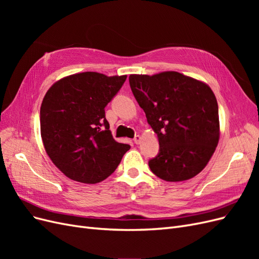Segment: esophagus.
<instances>
[{"mask_svg":"<svg viewBox=\"0 0 259 259\" xmlns=\"http://www.w3.org/2000/svg\"><path fill=\"white\" fill-rule=\"evenodd\" d=\"M140 142H142V137H140L139 135H136V136L134 137V143H135L136 145H138V144H140Z\"/></svg>","mask_w":259,"mask_h":259,"instance_id":"esophagus-1","label":"esophagus"}]
</instances>
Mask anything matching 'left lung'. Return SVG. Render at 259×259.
Instances as JSON below:
<instances>
[{"mask_svg":"<svg viewBox=\"0 0 259 259\" xmlns=\"http://www.w3.org/2000/svg\"><path fill=\"white\" fill-rule=\"evenodd\" d=\"M131 90L159 138L149 167L166 182H183L206 166L219 140L218 105L205 83L179 72L131 74Z\"/></svg>","mask_w":259,"mask_h":259,"instance_id":"1","label":"left lung"}]
</instances>
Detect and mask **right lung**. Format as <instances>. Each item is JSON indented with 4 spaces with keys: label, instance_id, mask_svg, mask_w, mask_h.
<instances>
[{
    "label": "right lung",
    "instance_id": "obj_1",
    "mask_svg": "<svg viewBox=\"0 0 259 259\" xmlns=\"http://www.w3.org/2000/svg\"><path fill=\"white\" fill-rule=\"evenodd\" d=\"M126 75L97 72L69 75L55 83L41 105V136L46 153L70 179L96 184L110 176L130 145L113 139L105 108Z\"/></svg>",
    "mask_w": 259,
    "mask_h": 259
}]
</instances>
